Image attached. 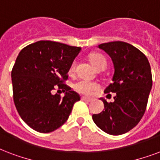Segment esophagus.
Returning <instances> with one entry per match:
<instances>
[{
	"instance_id": "obj_1",
	"label": "esophagus",
	"mask_w": 160,
	"mask_h": 160,
	"mask_svg": "<svg viewBox=\"0 0 160 160\" xmlns=\"http://www.w3.org/2000/svg\"><path fill=\"white\" fill-rule=\"evenodd\" d=\"M81 99L82 100V101H87V102H91V100H92L91 98H87V97H84V96H82V97L81 98Z\"/></svg>"
}]
</instances>
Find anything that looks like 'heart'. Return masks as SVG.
I'll return each instance as SVG.
<instances>
[{
    "instance_id": "obj_1",
    "label": "heart",
    "mask_w": 160,
    "mask_h": 160,
    "mask_svg": "<svg viewBox=\"0 0 160 160\" xmlns=\"http://www.w3.org/2000/svg\"><path fill=\"white\" fill-rule=\"evenodd\" d=\"M89 60L92 65L95 67L97 70L104 68L107 66V62L104 58V56L98 54H93L91 55L89 57ZM76 64L75 62H73L70 67V72H73L75 70ZM74 89L78 92V93H81V94H84V95H91L92 93L98 90L99 88V84L96 82L88 81V80H85V79H81L76 82L74 85H73Z\"/></svg>"
}]
</instances>
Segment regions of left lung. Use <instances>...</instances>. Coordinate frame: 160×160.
Returning <instances> with one entry per match:
<instances>
[{
    "label": "left lung",
    "instance_id": "obj_1",
    "mask_svg": "<svg viewBox=\"0 0 160 160\" xmlns=\"http://www.w3.org/2000/svg\"><path fill=\"white\" fill-rule=\"evenodd\" d=\"M98 47L110 56L115 69L112 83L104 93L116 95L110 103L100 98L104 110L92 117L104 132L121 135L135 127L143 116L153 83L151 67L143 53L128 43L109 42Z\"/></svg>",
    "mask_w": 160,
    "mask_h": 160
}]
</instances>
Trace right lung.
<instances>
[{
    "label": "right lung",
    "mask_w": 160,
    "mask_h": 160,
    "mask_svg": "<svg viewBox=\"0 0 160 160\" xmlns=\"http://www.w3.org/2000/svg\"><path fill=\"white\" fill-rule=\"evenodd\" d=\"M81 48L41 40L20 51L12 70L13 100L22 121L32 129L47 133L62 127L70 116L78 93L64 83ZM56 88L64 97L52 93Z\"/></svg>",
    "instance_id": "obj_1"
}]
</instances>
